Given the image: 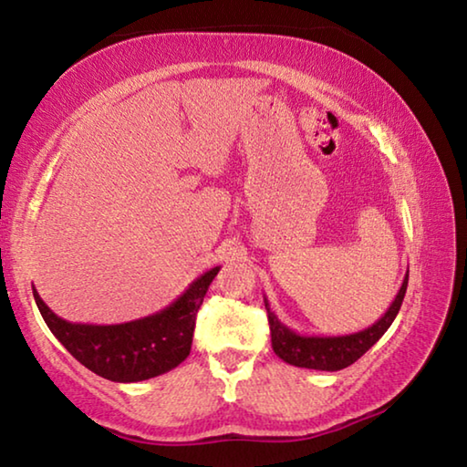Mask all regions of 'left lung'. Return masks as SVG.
Listing matches in <instances>:
<instances>
[{
    "mask_svg": "<svg viewBox=\"0 0 467 467\" xmlns=\"http://www.w3.org/2000/svg\"><path fill=\"white\" fill-rule=\"evenodd\" d=\"M408 288V274L401 288L395 295L389 309L381 315V319H377L373 326L367 329H360L357 334H346V336H303L292 331L288 326L278 319L270 309V303L264 298L265 309H267V321H270L272 331V348L278 357L288 362L292 367L300 368H315V370H342L350 367L352 362H357L362 354H365L370 346L379 342L389 326L395 319V315L400 313L401 300L406 296Z\"/></svg>",
    "mask_w": 467,
    "mask_h": 467,
    "instance_id": "left-lung-1",
    "label": "left lung"
}]
</instances>
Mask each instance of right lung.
<instances>
[{
  "instance_id": "obj_1",
  "label": "right lung",
  "mask_w": 467,
  "mask_h": 467,
  "mask_svg": "<svg viewBox=\"0 0 467 467\" xmlns=\"http://www.w3.org/2000/svg\"><path fill=\"white\" fill-rule=\"evenodd\" d=\"M220 265L189 284L162 311L117 326L72 323L55 315L33 286L47 327L86 368L115 383L146 381L179 367L192 352L195 315Z\"/></svg>"
}]
</instances>
